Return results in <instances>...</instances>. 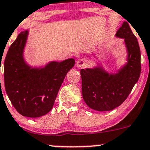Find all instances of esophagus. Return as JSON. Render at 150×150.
Returning a JSON list of instances; mask_svg holds the SVG:
<instances>
[{"instance_id":"1","label":"esophagus","mask_w":150,"mask_h":150,"mask_svg":"<svg viewBox=\"0 0 150 150\" xmlns=\"http://www.w3.org/2000/svg\"><path fill=\"white\" fill-rule=\"evenodd\" d=\"M86 65L87 61L84 58L80 59V60H78V62H77V66H78L79 68H83V67L86 66Z\"/></svg>"}]
</instances>
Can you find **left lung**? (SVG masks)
Instances as JSON below:
<instances>
[{"mask_svg":"<svg viewBox=\"0 0 150 150\" xmlns=\"http://www.w3.org/2000/svg\"><path fill=\"white\" fill-rule=\"evenodd\" d=\"M116 36L125 39L128 53L127 62L117 73L109 74L100 67L80 70L84 101L97 111H110L120 106L127 98L140 75V49L127 23H123Z\"/></svg>","mask_w":150,"mask_h":150,"instance_id":"obj_1","label":"left lung"}]
</instances>
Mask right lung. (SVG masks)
<instances>
[{
    "mask_svg": "<svg viewBox=\"0 0 150 150\" xmlns=\"http://www.w3.org/2000/svg\"><path fill=\"white\" fill-rule=\"evenodd\" d=\"M28 31L20 33L11 44L4 61L6 91L15 109L28 117L48 113L65 75L75 65L73 58L50 62L42 68H32L23 59Z\"/></svg>",
    "mask_w": 150,
    "mask_h": 150,
    "instance_id": "obj_1",
    "label": "right lung"
}]
</instances>
